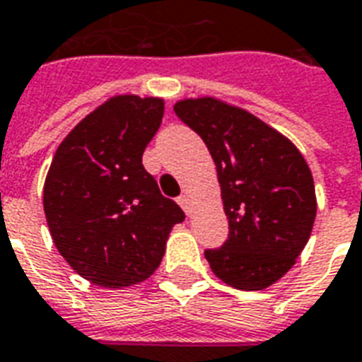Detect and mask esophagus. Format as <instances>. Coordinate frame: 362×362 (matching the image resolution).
<instances>
[{
	"label": "esophagus",
	"mask_w": 362,
	"mask_h": 362,
	"mask_svg": "<svg viewBox=\"0 0 362 362\" xmlns=\"http://www.w3.org/2000/svg\"><path fill=\"white\" fill-rule=\"evenodd\" d=\"M177 204L181 207H183V211L187 213V215H190V196L189 194H181V196H179Z\"/></svg>",
	"instance_id": "1"
}]
</instances>
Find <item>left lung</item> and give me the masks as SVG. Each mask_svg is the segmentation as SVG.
<instances>
[{"label": "left lung", "mask_w": 362, "mask_h": 362, "mask_svg": "<svg viewBox=\"0 0 362 362\" xmlns=\"http://www.w3.org/2000/svg\"><path fill=\"white\" fill-rule=\"evenodd\" d=\"M173 111L204 139L217 166L228 240L204 251L213 274L242 291L270 287L293 268L315 221L304 156L255 115L215 98L183 100Z\"/></svg>", "instance_id": "8db88e82"}]
</instances>
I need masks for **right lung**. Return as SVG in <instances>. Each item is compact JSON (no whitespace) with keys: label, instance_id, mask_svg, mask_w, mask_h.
<instances>
[{"label":"right lung","instance_id":"1","mask_svg":"<svg viewBox=\"0 0 362 362\" xmlns=\"http://www.w3.org/2000/svg\"><path fill=\"white\" fill-rule=\"evenodd\" d=\"M162 115L160 98H111L67 134L45 179V217L56 249L102 287L147 279L172 226L185 219L141 164Z\"/></svg>","mask_w":362,"mask_h":362}]
</instances>
